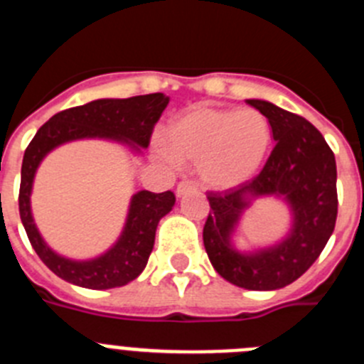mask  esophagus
Masks as SVG:
<instances>
[{"instance_id": "34e87169", "label": "esophagus", "mask_w": 364, "mask_h": 364, "mask_svg": "<svg viewBox=\"0 0 364 364\" xmlns=\"http://www.w3.org/2000/svg\"><path fill=\"white\" fill-rule=\"evenodd\" d=\"M195 189H197V184H195L193 180H182V182H178V186H176V195L182 197V195H186V193L189 191H195Z\"/></svg>"}]
</instances>
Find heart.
<instances>
[{
	"label": "heart",
	"mask_w": 364,
	"mask_h": 364,
	"mask_svg": "<svg viewBox=\"0 0 364 364\" xmlns=\"http://www.w3.org/2000/svg\"><path fill=\"white\" fill-rule=\"evenodd\" d=\"M272 146V125L255 109H188L173 118L159 153L167 160L197 164L202 182L230 189L255 176Z\"/></svg>",
	"instance_id": "obj_1"
}]
</instances>
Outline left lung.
Segmentation results:
<instances>
[{
	"mask_svg": "<svg viewBox=\"0 0 364 364\" xmlns=\"http://www.w3.org/2000/svg\"><path fill=\"white\" fill-rule=\"evenodd\" d=\"M268 118L273 147L262 171L237 188L208 191L210 215L204 247L220 277L246 290H277L297 281L314 264L333 233L337 218L336 156L306 118L264 100H246ZM282 196L294 211L291 235L277 247L242 254L232 231L250 198Z\"/></svg>",
	"mask_w": 364,
	"mask_h": 364,
	"instance_id": "left-lung-1",
	"label": "left lung"
}]
</instances>
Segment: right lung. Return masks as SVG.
I'll return each instance as SVG.
<instances>
[{
  "label": "right lung",
  "mask_w": 364,
  "mask_h": 364,
  "mask_svg": "<svg viewBox=\"0 0 364 364\" xmlns=\"http://www.w3.org/2000/svg\"><path fill=\"white\" fill-rule=\"evenodd\" d=\"M167 104L169 98L166 95L153 92L124 100H95L65 109L45 122L25 149L18 197L19 217L34 252L63 281L91 290H109L136 279L153 252L160 218L173 210L176 198L173 191H138L131 200L127 222L118 242L98 259L70 260L54 253L43 242L32 218L31 191L38 166L54 147L80 138H111L140 151V147L149 146L154 125Z\"/></svg>",
  "instance_id": "add662e5"
}]
</instances>
